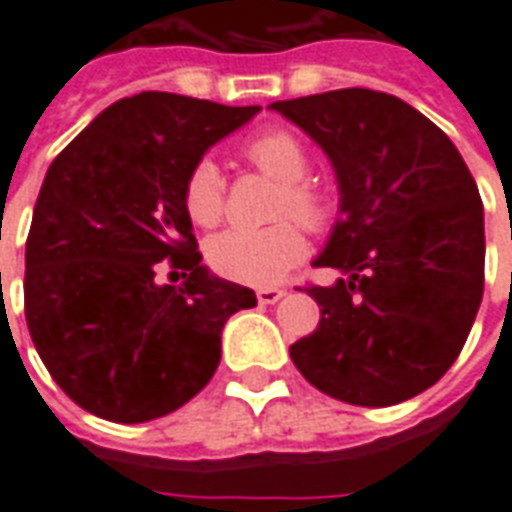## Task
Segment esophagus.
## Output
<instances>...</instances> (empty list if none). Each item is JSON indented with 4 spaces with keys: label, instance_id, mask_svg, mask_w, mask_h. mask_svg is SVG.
Segmentation results:
<instances>
[{
    "label": "esophagus",
    "instance_id": "esophagus-1",
    "mask_svg": "<svg viewBox=\"0 0 512 512\" xmlns=\"http://www.w3.org/2000/svg\"><path fill=\"white\" fill-rule=\"evenodd\" d=\"M282 296H285V290L282 288H260L257 290V301H260V304H277Z\"/></svg>",
    "mask_w": 512,
    "mask_h": 512
}]
</instances>
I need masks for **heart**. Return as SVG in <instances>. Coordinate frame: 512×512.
<instances>
[{
    "instance_id": "1",
    "label": "heart",
    "mask_w": 512,
    "mask_h": 512,
    "mask_svg": "<svg viewBox=\"0 0 512 512\" xmlns=\"http://www.w3.org/2000/svg\"><path fill=\"white\" fill-rule=\"evenodd\" d=\"M246 158L263 175L282 183L277 216H293L310 230H321L332 222L334 197L307 178L310 156L296 134L274 128L255 136L244 147ZM183 205L194 224L216 227L224 216V178L211 158H202L183 186ZM307 252V241L299 224L277 222L263 230H224L205 246V257L216 274L241 285H274L299 263Z\"/></svg>"
}]
</instances>
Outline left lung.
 <instances>
[{"label": "left lung", "instance_id": "8db88e82", "mask_svg": "<svg viewBox=\"0 0 512 512\" xmlns=\"http://www.w3.org/2000/svg\"><path fill=\"white\" fill-rule=\"evenodd\" d=\"M321 147L340 216L312 266L321 323L290 345L315 389L351 406H395L439 381L483 301V202L458 147L395 95L365 87L268 106Z\"/></svg>", "mask_w": 512, "mask_h": 512}]
</instances>
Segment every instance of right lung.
Here are the masks:
<instances>
[{"label": "right lung", "instance_id": "obj_1", "mask_svg": "<svg viewBox=\"0 0 512 512\" xmlns=\"http://www.w3.org/2000/svg\"><path fill=\"white\" fill-rule=\"evenodd\" d=\"M260 106L139 93L106 106L40 186L27 238L24 312L43 365L73 403L112 422L164 417L222 359L230 315L255 290L202 266L183 186L197 161ZM190 271L158 286L155 263Z\"/></svg>", "mask_w": 512, "mask_h": 512}]
</instances>
